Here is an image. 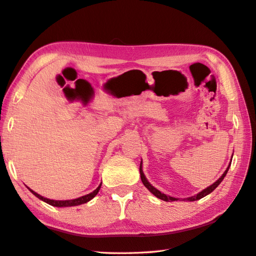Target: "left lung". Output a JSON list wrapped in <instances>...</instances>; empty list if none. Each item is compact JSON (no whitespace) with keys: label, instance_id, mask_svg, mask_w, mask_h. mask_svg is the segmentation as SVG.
<instances>
[{"label":"left lung","instance_id":"1","mask_svg":"<svg viewBox=\"0 0 256 256\" xmlns=\"http://www.w3.org/2000/svg\"><path fill=\"white\" fill-rule=\"evenodd\" d=\"M232 159H230V163H229L228 164V166H227V168H226V171L222 173V175L220 176V178L216 180L214 184H212L211 186H208V187H206V189H203L202 192H200L199 194H194V196H189V198H185V199H180V198H174V196H168V194H163V192H161L160 190H158V189L156 188H154L152 184H150V182H148V180L146 178V176H145V174H144V172H142V162H140V178H142V184H144V186H145L148 190L152 192V194H154L156 198H159V199H161V200H164V201H166V202H171V201H178V200H182V201H196V200H200L201 198H203V196H208V194H211L214 189L218 187L220 182H222V180H224V178L226 176V174H227V172H228V170H229V168H230V164H232Z\"/></svg>","mask_w":256,"mask_h":256}]
</instances>
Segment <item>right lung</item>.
<instances>
[{
	"label": "right lung",
	"instance_id": "add662e5",
	"mask_svg": "<svg viewBox=\"0 0 256 256\" xmlns=\"http://www.w3.org/2000/svg\"><path fill=\"white\" fill-rule=\"evenodd\" d=\"M102 187V184L98 186L94 192H92L90 194H85V196H80V198H76V199H72V200H52V199H48V198H44V196H42L41 194H36V192L32 190V189H30L28 187L29 190L34 194L36 196H38V199L48 203V204L53 206H57V208H67V206H80V204H83V203H86L88 201H90L92 199L94 198V196L98 194V192H100V189Z\"/></svg>",
	"mask_w": 256,
	"mask_h": 256
}]
</instances>
